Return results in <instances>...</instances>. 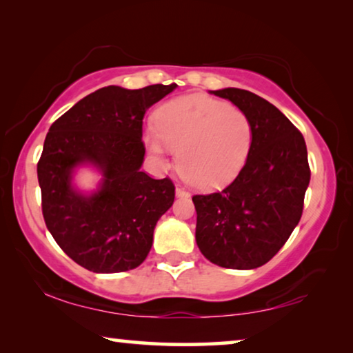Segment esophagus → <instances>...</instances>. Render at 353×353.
Wrapping results in <instances>:
<instances>
[{
    "mask_svg": "<svg viewBox=\"0 0 353 353\" xmlns=\"http://www.w3.org/2000/svg\"><path fill=\"white\" fill-rule=\"evenodd\" d=\"M176 196H179V198H188V191L185 190V188H182V187H177L176 188Z\"/></svg>",
    "mask_w": 353,
    "mask_h": 353,
    "instance_id": "1",
    "label": "esophagus"
}]
</instances>
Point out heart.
I'll return each instance as SVG.
<instances>
[{"mask_svg":"<svg viewBox=\"0 0 353 353\" xmlns=\"http://www.w3.org/2000/svg\"><path fill=\"white\" fill-rule=\"evenodd\" d=\"M145 143L155 159L168 162L179 149V170L201 190H214L240 174L252 146V123L238 107L204 94H188L160 107Z\"/></svg>","mask_w":353,"mask_h":353,"instance_id":"heart-1","label":"heart"}]
</instances>
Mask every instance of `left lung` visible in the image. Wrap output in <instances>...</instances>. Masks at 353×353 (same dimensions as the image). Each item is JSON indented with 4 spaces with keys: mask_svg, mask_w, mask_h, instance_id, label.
I'll list each match as a JSON object with an SVG mask.
<instances>
[{
    "mask_svg": "<svg viewBox=\"0 0 353 353\" xmlns=\"http://www.w3.org/2000/svg\"><path fill=\"white\" fill-rule=\"evenodd\" d=\"M252 123V146L240 174L223 191L194 194L196 243L207 260L255 270L276 255L299 224L310 183L303 135L276 105L241 88L212 92Z\"/></svg>",
    "mask_w": 353,
    "mask_h": 353,
    "instance_id": "obj_1",
    "label": "left lung"
}]
</instances>
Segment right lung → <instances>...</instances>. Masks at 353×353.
I'll use <instances>...</instances> for the list:
<instances>
[{
    "mask_svg": "<svg viewBox=\"0 0 353 353\" xmlns=\"http://www.w3.org/2000/svg\"><path fill=\"white\" fill-rule=\"evenodd\" d=\"M176 83L139 90L109 85L76 103L51 124L37 163L41 212L52 238L88 271L110 274L140 266L160 216L174 202L171 179L143 172V118ZM103 172L97 194L70 185L76 165Z\"/></svg>",
    "mask_w": 353,
    "mask_h": 353,
    "instance_id": "1",
    "label": "right lung"
}]
</instances>
